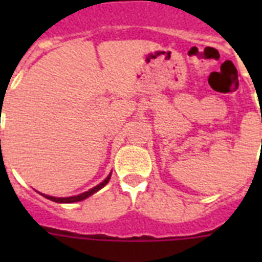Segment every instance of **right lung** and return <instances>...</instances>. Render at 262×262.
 Here are the masks:
<instances>
[{
    "label": "right lung",
    "mask_w": 262,
    "mask_h": 262,
    "mask_svg": "<svg viewBox=\"0 0 262 262\" xmlns=\"http://www.w3.org/2000/svg\"><path fill=\"white\" fill-rule=\"evenodd\" d=\"M110 177L111 174H108V177H107L104 181H103L102 183H99L98 186L92 187V189H90L88 191H85V193H81V194H77V195H72V197H51V195H46V194H42L45 195L46 199L51 200V201H54V203H63V204H71V203H77V201H83V200H85L87 197H90V195H92L94 193H96L98 190H100L103 186H106L107 182L110 181Z\"/></svg>",
    "instance_id": "right-lung-1"
}]
</instances>
